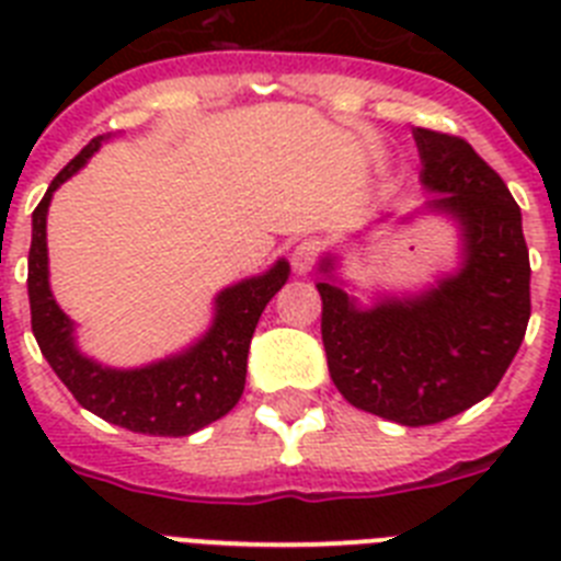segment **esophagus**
<instances>
[{
  "label": "esophagus",
  "instance_id": "1",
  "mask_svg": "<svg viewBox=\"0 0 561 561\" xmlns=\"http://www.w3.org/2000/svg\"><path fill=\"white\" fill-rule=\"evenodd\" d=\"M317 257H320V244H317L314 238H306V241H300V244L295 247V252H291V264H295V272H300V275L311 272L317 264Z\"/></svg>",
  "mask_w": 561,
  "mask_h": 561
}]
</instances>
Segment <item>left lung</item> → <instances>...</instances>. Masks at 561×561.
Here are the masks:
<instances>
[{
    "mask_svg": "<svg viewBox=\"0 0 561 561\" xmlns=\"http://www.w3.org/2000/svg\"><path fill=\"white\" fill-rule=\"evenodd\" d=\"M413 134L421 182L440 193L430 207L463 225V270L427 295L368 311L334 284H317V291L336 390L365 413L427 427L500 385L531 317V264L519 205L500 173L463 137L433 128Z\"/></svg>",
    "mask_w": 561,
    "mask_h": 561,
    "instance_id": "8db88e82",
    "label": "left lung"
}]
</instances>
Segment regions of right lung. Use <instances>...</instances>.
Listing matches in <instances>:
<instances>
[{
	"mask_svg": "<svg viewBox=\"0 0 561 561\" xmlns=\"http://www.w3.org/2000/svg\"><path fill=\"white\" fill-rule=\"evenodd\" d=\"M103 137L89 142L76 160L61 168L44 199L33 210V241L27 257L30 325L49 368L89 413L108 424L142 435L180 438L207 427L238 404L247 381V354L275 291L286 284L289 264L277 261L266 275L230 286L216 300V320L199 345L182 356L157 362L140 370L101 368L78 354L72 323L53 300L47 280V207L61 182H67L98 151Z\"/></svg>",
	"mask_w": 561,
	"mask_h": 561,
	"instance_id": "right-lung-1",
	"label": "right lung"
}]
</instances>
